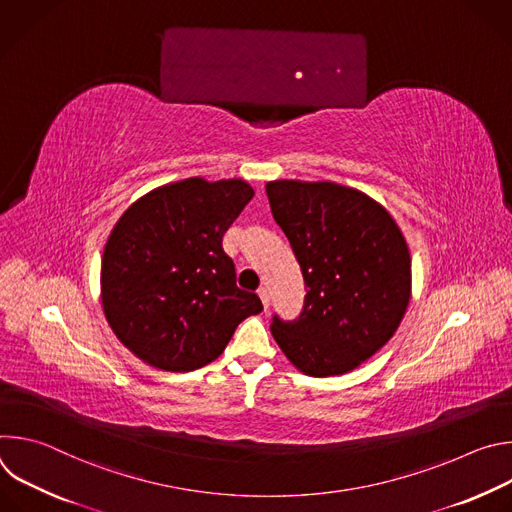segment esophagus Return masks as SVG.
Here are the masks:
<instances>
[{"label": "esophagus", "instance_id": "obj_1", "mask_svg": "<svg viewBox=\"0 0 512 512\" xmlns=\"http://www.w3.org/2000/svg\"><path fill=\"white\" fill-rule=\"evenodd\" d=\"M257 294H259V298H261V302H263V308L267 310L269 308V289L267 287H259V291H257Z\"/></svg>", "mask_w": 512, "mask_h": 512}]
</instances>
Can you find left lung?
Instances as JSON below:
<instances>
[{"label": "left lung", "instance_id": "1", "mask_svg": "<svg viewBox=\"0 0 512 512\" xmlns=\"http://www.w3.org/2000/svg\"><path fill=\"white\" fill-rule=\"evenodd\" d=\"M265 190L308 287L300 316L273 314L271 334L302 373H348L403 320L411 291L407 243L391 214L354 188L275 180Z\"/></svg>", "mask_w": 512, "mask_h": 512}]
</instances>
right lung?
<instances>
[{"instance_id": "add662e5", "label": "right lung", "mask_w": 512, "mask_h": 512, "mask_svg": "<svg viewBox=\"0 0 512 512\" xmlns=\"http://www.w3.org/2000/svg\"><path fill=\"white\" fill-rule=\"evenodd\" d=\"M253 194L237 178H188L145 194L117 221L101 265L103 310L143 362L196 371L263 310L257 294L237 287L235 263L223 249Z\"/></svg>"}]
</instances>
